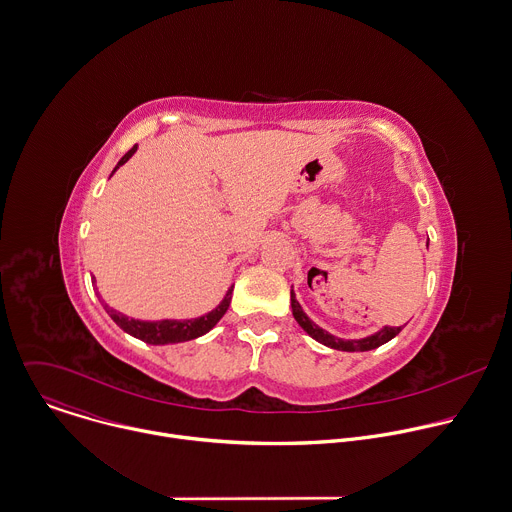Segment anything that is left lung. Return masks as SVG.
Segmentation results:
<instances>
[{
	"mask_svg": "<svg viewBox=\"0 0 512 512\" xmlns=\"http://www.w3.org/2000/svg\"><path fill=\"white\" fill-rule=\"evenodd\" d=\"M291 307H293V317H295V321H297L315 341H319V343H323V345H327V347H331V349H339V351H371V349H377V347H381L383 343L391 341L395 335H399L401 329H403V327H385L383 331H379V333H375V335H371V337H367V339H361V341H343V339H337V337L329 335V333L323 331L321 327H317V325L303 313L301 305H299L297 299H295L293 289H291Z\"/></svg>",
	"mask_w": 512,
	"mask_h": 512,
	"instance_id": "8db88e82",
	"label": "left lung"
}]
</instances>
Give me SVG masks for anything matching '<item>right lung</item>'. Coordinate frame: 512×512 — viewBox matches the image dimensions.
<instances>
[{"instance_id":"add662e5","label":"right lung","mask_w":512,"mask_h":512,"mask_svg":"<svg viewBox=\"0 0 512 512\" xmlns=\"http://www.w3.org/2000/svg\"><path fill=\"white\" fill-rule=\"evenodd\" d=\"M135 149H137V145H133V147L119 159V163H117L115 169H119V165H123V163L135 153ZM115 169H113V173H115ZM231 297H233V287L227 291L225 299L221 301V305H219L217 309H213L211 313H207V315H203V317H199V319H189V321H153V323H149V321L129 319V317H125V315H121V313L109 309L107 305H105V309H107L109 317H111L125 333H129V335H133V337H137V339H141V341H145V343H149V345H169V343L191 341V339H197V337L205 335L207 331H211V329L219 323V319L227 313L229 303H231Z\"/></svg>"}]
</instances>
